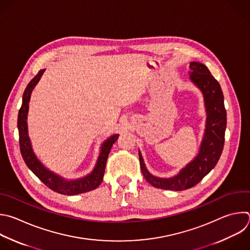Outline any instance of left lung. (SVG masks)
<instances>
[{"instance_id": "1", "label": "left lung", "mask_w": 250, "mask_h": 250, "mask_svg": "<svg viewBox=\"0 0 250 250\" xmlns=\"http://www.w3.org/2000/svg\"><path fill=\"white\" fill-rule=\"evenodd\" d=\"M189 78L204 98L207 116L204 135L195 158L172 178H159L149 173L138 150L141 172L145 180L157 188L181 191L194 187L214 169L224 148L227 112L219 82L207 66L199 62L189 63Z\"/></svg>"}]
</instances>
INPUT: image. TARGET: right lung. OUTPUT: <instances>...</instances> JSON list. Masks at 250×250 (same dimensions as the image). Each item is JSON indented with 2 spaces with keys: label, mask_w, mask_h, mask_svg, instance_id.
<instances>
[{
  "label": "right lung",
  "mask_w": 250,
  "mask_h": 250,
  "mask_svg": "<svg viewBox=\"0 0 250 250\" xmlns=\"http://www.w3.org/2000/svg\"><path fill=\"white\" fill-rule=\"evenodd\" d=\"M45 69L39 70V72L34 76V78L28 83L27 87L24 90L22 96V105L19 112L18 118V128L20 134V147L22 158L30 171L50 189L64 195H76L84 193L97 188L104 177L106 163L111 151L113 144L117 141L119 134H113L107 138L101 145L99 157L95 164V167L90 174L83 178L75 180H66L60 175L52 172L43 165V163L35 155L30 138L28 136L27 127V115L29 109V101L31 93L39 82L41 76L43 75Z\"/></svg>",
  "instance_id": "add662e5"
}]
</instances>
